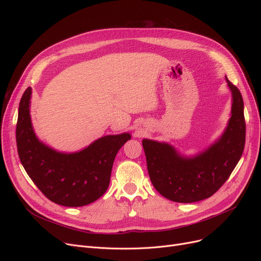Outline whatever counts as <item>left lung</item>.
<instances>
[{
    "instance_id": "8db88e82",
    "label": "left lung",
    "mask_w": 261,
    "mask_h": 261,
    "mask_svg": "<svg viewBox=\"0 0 261 261\" xmlns=\"http://www.w3.org/2000/svg\"><path fill=\"white\" fill-rule=\"evenodd\" d=\"M226 80L232 93L231 117L221 139L206 151L194 159H185L168 144L143 141L150 180L163 197L179 203L207 199L235 169L244 149L245 119L242 95Z\"/></svg>"
}]
</instances>
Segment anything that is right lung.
Returning <instances> with one entry per match:
<instances>
[{
  "label": "right lung",
  "instance_id": "right-lung-1",
  "mask_svg": "<svg viewBox=\"0 0 261 261\" xmlns=\"http://www.w3.org/2000/svg\"><path fill=\"white\" fill-rule=\"evenodd\" d=\"M31 95L32 89L27 88L16 128L18 154L25 171L54 203L78 207L96 201L108 189L114 159L130 134L103 136L77 153L57 152L36 138L30 116Z\"/></svg>",
  "mask_w": 261,
  "mask_h": 261
}]
</instances>
